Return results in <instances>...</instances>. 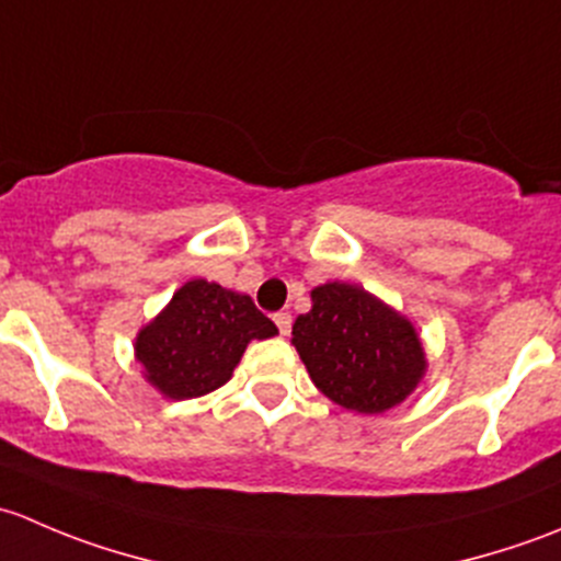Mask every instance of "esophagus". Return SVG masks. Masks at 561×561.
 I'll return each mask as SVG.
<instances>
[{
	"instance_id": "1",
	"label": "esophagus",
	"mask_w": 561,
	"mask_h": 561,
	"mask_svg": "<svg viewBox=\"0 0 561 561\" xmlns=\"http://www.w3.org/2000/svg\"><path fill=\"white\" fill-rule=\"evenodd\" d=\"M274 322H276V328H279L282 336H287V333H290V328H293L290 312H276L274 314Z\"/></svg>"
}]
</instances>
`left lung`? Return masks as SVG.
<instances>
[{"label": "left lung", "mask_w": 561, "mask_h": 561, "mask_svg": "<svg viewBox=\"0 0 561 561\" xmlns=\"http://www.w3.org/2000/svg\"><path fill=\"white\" fill-rule=\"evenodd\" d=\"M309 377L339 407L377 415L401 404L426 375V353L404 314L364 287L328 282L293 322Z\"/></svg>", "instance_id": "1"}]
</instances>
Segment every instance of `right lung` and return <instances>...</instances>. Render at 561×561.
Returning <instances> with one entry per match:
<instances>
[{
    "label": "right lung",
    "mask_w": 561,
    "mask_h": 561,
    "mask_svg": "<svg viewBox=\"0 0 561 561\" xmlns=\"http://www.w3.org/2000/svg\"><path fill=\"white\" fill-rule=\"evenodd\" d=\"M252 298L217 282L192 279L135 339L144 377L168 399H197L222 388L252 339L276 336Z\"/></svg>",
    "instance_id": "right-lung-1"
}]
</instances>
